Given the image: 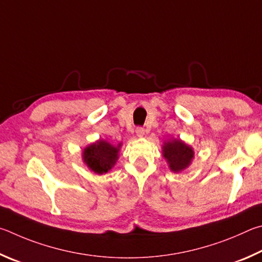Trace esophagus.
Segmentation results:
<instances>
[{"instance_id":"obj_1","label":"esophagus","mask_w":262,"mask_h":262,"mask_svg":"<svg viewBox=\"0 0 262 262\" xmlns=\"http://www.w3.org/2000/svg\"><path fill=\"white\" fill-rule=\"evenodd\" d=\"M136 134L138 137H143L145 135V128L141 127V126H138L136 128Z\"/></svg>"}]
</instances>
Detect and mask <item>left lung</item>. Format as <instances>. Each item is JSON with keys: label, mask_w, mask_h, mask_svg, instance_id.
<instances>
[{"label": "left lung", "mask_w": 262, "mask_h": 262, "mask_svg": "<svg viewBox=\"0 0 262 262\" xmlns=\"http://www.w3.org/2000/svg\"><path fill=\"white\" fill-rule=\"evenodd\" d=\"M163 157L167 159L172 171L180 172L191 163L193 150L180 139L168 141L163 146Z\"/></svg>", "instance_id": "obj_1"}]
</instances>
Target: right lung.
<instances>
[{
  "mask_svg": "<svg viewBox=\"0 0 262 262\" xmlns=\"http://www.w3.org/2000/svg\"><path fill=\"white\" fill-rule=\"evenodd\" d=\"M118 147H114L107 141L99 140L84 150V162L96 173H105L112 169L117 160Z\"/></svg>",
  "mask_w": 262,
  "mask_h": 262,
  "instance_id": "add662e5",
  "label": "right lung"
}]
</instances>
